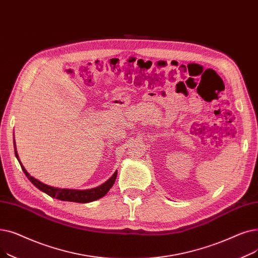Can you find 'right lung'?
<instances>
[{"label": "right lung", "instance_id": "obj_1", "mask_svg": "<svg viewBox=\"0 0 258 258\" xmlns=\"http://www.w3.org/2000/svg\"><path fill=\"white\" fill-rule=\"evenodd\" d=\"M14 145H16V143L14 142ZM16 147V146H15ZM15 153H16V157L18 158V161L22 167V170L24 171V173L28 177V179L33 183V185L38 188L39 190L45 192L46 194H48L51 198H54L56 200L59 201H65V202H73V203H81V204H85V203H90L93 201L99 200L101 198H103L104 195H106L108 193V191L111 189V187L113 186V183L116 179V175H117V171H115L114 174L110 177L107 181H105L104 183H102L101 186L96 187V188H92V189H86V190H76V189H60V188H55V187H51L48 186L46 183H43L42 181L38 180L36 178L32 177L26 169L24 168V166L22 165V163L20 162L19 159V155L18 152L15 148Z\"/></svg>", "mask_w": 258, "mask_h": 258}]
</instances>
